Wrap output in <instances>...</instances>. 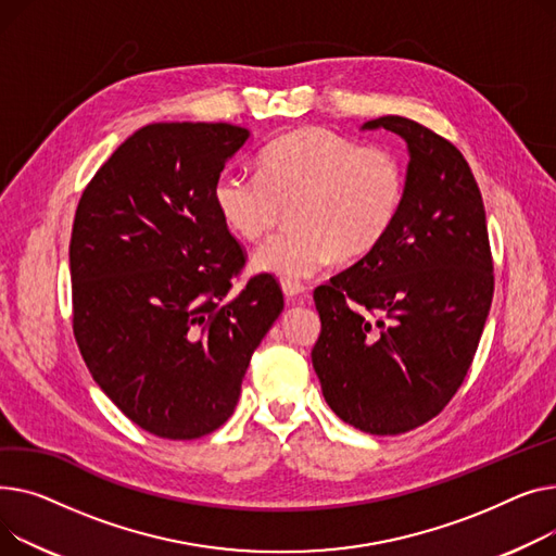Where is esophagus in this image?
I'll return each mask as SVG.
<instances>
[{"instance_id":"1","label":"esophagus","mask_w":556,"mask_h":556,"mask_svg":"<svg viewBox=\"0 0 556 556\" xmlns=\"http://www.w3.org/2000/svg\"><path fill=\"white\" fill-rule=\"evenodd\" d=\"M282 293H285V296H287L291 303H296V301H303V299L307 296V287L301 285V282L282 280Z\"/></svg>"}]
</instances>
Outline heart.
<instances>
[{"label":"heart","instance_id":"obj_1","mask_svg":"<svg viewBox=\"0 0 556 556\" xmlns=\"http://www.w3.org/2000/svg\"><path fill=\"white\" fill-rule=\"evenodd\" d=\"M406 202L397 152L362 146L325 127H301L269 143L257 177L222 173L213 206L244 242L263 240L289 208L291 228L260 247L255 274L282 280L314 276L332 260L356 263L393 231Z\"/></svg>","mask_w":556,"mask_h":556}]
</instances>
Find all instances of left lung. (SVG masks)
Returning a JSON list of instances; mask_svg holds the SVG:
<instances>
[{"label": "left lung", "instance_id": "1", "mask_svg": "<svg viewBox=\"0 0 556 556\" xmlns=\"http://www.w3.org/2000/svg\"><path fill=\"white\" fill-rule=\"evenodd\" d=\"M406 141V202L368 257L314 289L323 397L350 427L400 435L433 419L467 377L494 296L484 204L469 163L404 116L362 129Z\"/></svg>", "mask_w": 556, "mask_h": 556}]
</instances>
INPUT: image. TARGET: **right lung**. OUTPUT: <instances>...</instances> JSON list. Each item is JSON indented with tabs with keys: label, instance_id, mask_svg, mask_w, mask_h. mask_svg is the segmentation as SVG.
Here are the masks:
<instances>
[{
	"label": "right lung",
	"instance_id": "right-lung-1",
	"mask_svg": "<svg viewBox=\"0 0 556 556\" xmlns=\"http://www.w3.org/2000/svg\"><path fill=\"white\" fill-rule=\"evenodd\" d=\"M249 137L228 123L146 125L76 208L80 354L123 415L159 438H202L233 415L251 354L285 307L265 274L233 296L244 251L213 206L215 179Z\"/></svg>",
	"mask_w": 556,
	"mask_h": 556
}]
</instances>
